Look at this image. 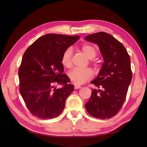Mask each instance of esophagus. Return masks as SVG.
I'll return each mask as SVG.
<instances>
[{
	"mask_svg": "<svg viewBox=\"0 0 147 147\" xmlns=\"http://www.w3.org/2000/svg\"><path fill=\"white\" fill-rule=\"evenodd\" d=\"M82 86H78V85H74V89H79V88H81Z\"/></svg>",
	"mask_w": 147,
	"mask_h": 147,
	"instance_id": "34e87169",
	"label": "esophagus"
}]
</instances>
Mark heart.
Masks as SVG:
<instances>
[{"mask_svg":"<svg viewBox=\"0 0 147 147\" xmlns=\"http://www.w3.org/2000/svg\"><path fill=\"white\" fill-rule=\"evenodd\" d=\"M81 51L89 59H93L97 55V50L90 44H84L81 47ZM73 49L68 47L63 52L61 57V63L65 67L71 68L72 66ZM95 64L94 62H92ZM68 76L71 80L76 85H82L93 78V73L91 69H74L69 72Z\"/></svg>","mask_w":147,"mask_h":147,"instance_id":"b5f03b06","label":"heart"}]
</instances>
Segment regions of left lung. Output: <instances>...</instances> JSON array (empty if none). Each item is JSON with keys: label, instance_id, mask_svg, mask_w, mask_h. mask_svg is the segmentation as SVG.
I'll return each mask as SVG.
<instances>
[{"label": "left lung", "instance_id": "left-lung-1", "mask_svg": "<svg viewBox=\"0 0 147 147\" xmlns=\"http://www.w3.org/2000/svg\"><path fill=\"white\" fill-rule=\"evenodd\" d=\"M86 40L98 45L104 59L91 82L98 89H93L86 109L94 117L109 119L120 111L127 94L132 78L130 56L121 42L106 32L88 35Z\"/></svg>", "mask_w": 147, "mask_h": 147}]
</instances>
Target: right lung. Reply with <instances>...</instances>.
Instances as JSON below:
<instances>
[{
  "label": "right lung",
  "mask_w": 147,
  "mask_h": 147,
  "mask_svg": "<svg viewBox=\"0 0 147 147\" xmlns=\"http://www.w3.org/2000/svg\"><path fill=\"white\" fill-rule=\"evenodd\" d=\"M78 36L49 34L40 37L26 50L19 69V91L32 115L49 119L58 117L74 90L61 63L63 52ZM62 86L56 89L55 85Z\"/></svg>",
  "instance_id": "obj_1"
}]
</instances>
